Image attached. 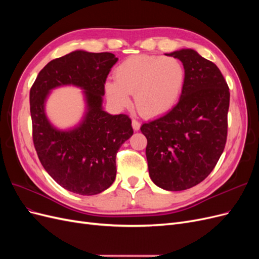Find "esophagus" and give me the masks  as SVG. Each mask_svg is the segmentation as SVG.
Wrapping results in <instances>:
<instances>
[{
	"label": "esophagus",
	"instance_id": "1",
	"mask_svg": "<svg viewBox=\"0 0 259 259\" xmlns=\"http://www.w3.org/2000/svg\"><path fill=\"white\" fill-rule=\"evenodd\" d=\"M132 125H133V128H134V131H138L140 128V125H142V124H140V122L137 121L136 119H133Z\"/></svg>",
	"mask_w": 259,
	"mask_h": 259
}]
</instances>
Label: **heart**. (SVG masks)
<instances>
[{
  "label": "heart",
  "mask_w": 259,
  "mask_h": 259,
  "mask_svg": "<svg viewBox=\"0 0 259 259\" xmlns=\"http://www.w3.org/2000/svg\"><path fill=\"white\" fill-rule=\"evenodd\" d=\"M114 80L105 84L106 95L113 106L127 107L130 94H134L138 111L154 116L175 106L184 89L186 70L173 57L138 55L116 67Z\"/></svg>",
  "instance_id": "heart-1"
}]
</instances>
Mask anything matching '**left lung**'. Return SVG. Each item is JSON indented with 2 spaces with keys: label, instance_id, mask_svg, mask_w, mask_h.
I'll return each mask as SVG.
<instances>
[{
  "label": "left lung",
  "instance_id": "8db88e82",
  "mask_svg": "<svg viewBox=\"0 0 259 259\" xmlns=\"http://www.w3.org/2000/svg\"><path fill=\"white\" fill-rule=\"evenodd\" d=\"M179 59L186 80L177 105L140 127L152 182L169 191L189 189L214 169L228 134L230 92L218 67L193 51L168 54Z\"/></svg>",
  "mask_w": 259,
  "mask_h": 259
}]
</instances>
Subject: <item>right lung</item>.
<instances>
[{
	"instance_id": "right-lung-1",
	"label": "right lung",
	"mask_w": 259,
	"mask_h": 259,
	"mask_svg": "<svg viewBox=\"0 0 259 259\" xmlns=\"http://www.w3.org/2000/svg\"><path fill=\"white\" fill-rule=\"evenodd\" d=\"M116 61L111 53L75 51L50 61L31 86L32 139L38 160L55 182L77 194H97L113 184L116 153L134 133L128 115H111L101 108L107 76ZM67 83L85 90L89 111L79 128L60 132L46 119L44 101L52 88Z\"/></svg>"
}]
</instances>
